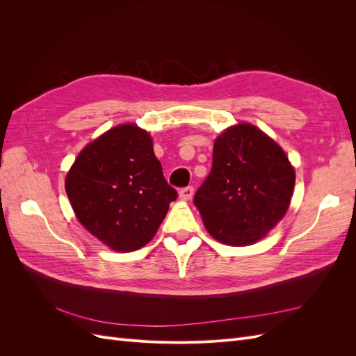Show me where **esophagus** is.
Masks as SVG:
<instances>
[{
	"label": "esophagus",
	"instance_id": "esophagus-1",
	"mask_svg": "<svg viewBox=\"0 0 356 356\" xmlns=\"http://www.w3.org/2000/svg\"><path fill=\"white\" fill-rule=\"evenodd\" d=\"M193 195H195V188H193L191 186H187V187L179 190V197L184 200H190L193 197Z\"/></svg>",
	"mask_w": 356,
	"mask_h": 356
}]
</instances>
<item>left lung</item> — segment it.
<instances>
[{
	"mask_svg": "<svg viewBox=\"0 0 356 356\" xmlns=\"http://www.w3.org/2000/svg\"><path fill=\"white\" fill-rule=\"evenodd\" d=\"M296 174L284 149L252 124L224 131L195 199L204 227L234 246L264 238L285 215Z\"/></svg>",
	"mask_w": 356,
	"mask_h": 356,
	"instance_id": "left-lung-1",
	"label": "left lung"
}]
</instances>
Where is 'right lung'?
Listing matches in <instances>:
<instances>
[{
    "mask_svg": "<svg viewBox=\"0 0 356 356\" xmlns=\"http://www.w3.org/2000/svg\"><path fill=\"white\" fill-rule=\"evenodd\" d=\"M65 190L79 221L118 252L152 241L178 196L163 177L152 138L134 124L113 127L86 147Z\"/></svg>",
    "mask_w": 356,
    "mask_h": 356,
    "instance_id": "obj_1",
    "label": "right lung"
}]
</instances>
